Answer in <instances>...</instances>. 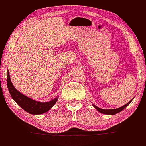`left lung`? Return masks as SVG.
I'll return each mask as SVG.
<instances>
[{
	"label": "left lung",
	"instance_id": "obj_1",
	"mask_svg": "<svg viewBox=\"0 0 146 146\" xmlns=\"http://www.w3.org/2000/svg\"><path fill=\"white\" fill-rule=\"evenodd\" d=\"M133 99H134V98H133L132 99L130 100V101H129L127 104H124V105H123L122 106H120V107H119L118 108H115V109H102V108L98 107V106H95L93 104H92V105H93L94 106V108H95V109L97 110L98 112H99L100 113H102L104 114H107V115H115L116 114L118 113V112H120L122 111V110H124L127 106L129 105V104H130V102L132 101Z\"/></svg>",
	"mask_w": 146,
	"mask_h": 146
}]
</instances>
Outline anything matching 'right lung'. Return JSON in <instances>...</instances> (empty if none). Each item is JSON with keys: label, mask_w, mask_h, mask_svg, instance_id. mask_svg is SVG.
I'll return each instance as SVG.
<instances>
[{"label": "right lung", "mask_w": 146, "mask_h": 146, "mask_svg": "<svg viewBox=\"0 0 146 146\" xmlns=\"http://www.w3.org/2000/svg\"><path fill=\"white\" fill-rule=\"evenodd\" d=\"M7 87L9 93L14 101L22 109L27 112L28 113L31 114L40 115L46 113L54 106V104L56 103L57 100H58V97H56L50 101L42 102L35 100L20 93L17 89H15L12 83L9 70H8L7 76Z\"/></svg>", "instance_id": "1"}]
</instances>
